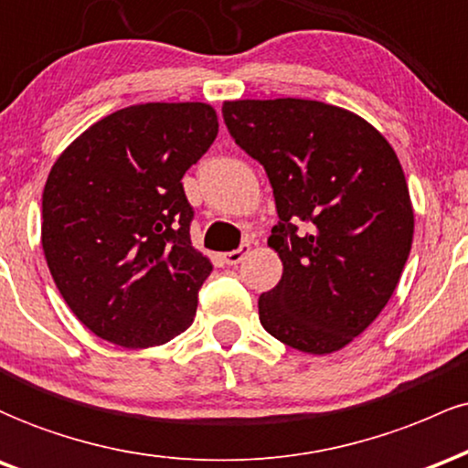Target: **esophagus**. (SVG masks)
<instances>
[{"mask_svg":"<svg viewBox=\"0 0 468 468\" xmlns=\"http://www.w3.org/2000/svg\"><path fill=\"white\" fill-rule=\"evenodd\" d=\"M250 245H240L239 250H234V251H228V254H223V261L228 262V265H239L240 261L245 259V256L250 254Z\"/></svg>","mask_w":468,"mask_h":468,"instance_id":"esophagus-1","label":"esophagus"}]
</instances>
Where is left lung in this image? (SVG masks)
Masks as SVG:
<instances>
[{
    "label": "left lung",
    "instance_id": "obj_1",
    "mask_svg": "<svg viewBox=\"0 0 468 468\" xmlns=\"http://www.w3.org/2000/svg\"><path fill=\"white\" fill-rule=\"evenodd\" d=\"M229 134L265 167L278 225L267 245L282 276L259 318L287 347L324 356L380 316L413 243L398 154L369 121L309 99L223 103Z\"/></svg>",
    "mask_w": 468,
    "mask_h": 468
}]
</instances>
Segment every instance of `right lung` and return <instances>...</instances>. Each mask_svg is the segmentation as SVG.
<instances>
[{
  "mask_svg": "<svg viewBox=\"0 0 468 468\" xmlns=\"http://www.w3.org/2000/svg\"><path fill=\"white\" fill-rule=\"evenodd\" d=\"M217 134L209 103H141L99 119L50 167L41 248L66 304L99 338L148 349L194 323L212 261L192 248L181 178Z\"/></svg>",
  "mask_w": 468,
  "mask_h": 468,
  "instance_id": "add662e5",
  "label": "right lung"
}]
</instances>
